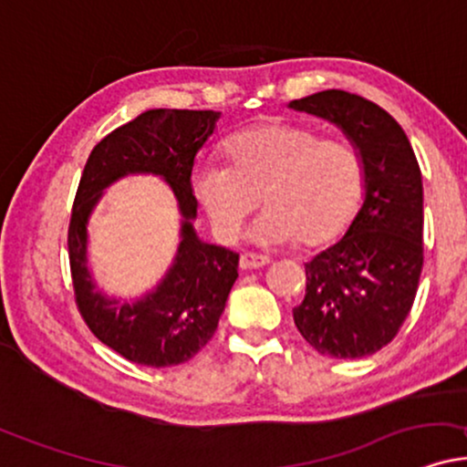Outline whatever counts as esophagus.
Masks as SVG:
<instances>
[{"label":"esophagus","instance_id":"esophagus-1","mask_svg":"<svg viewBox=\"0 0 467 467\" xmlns=\"http://www.w3.org/2000/svg\"><path fill=\"white\" fill-rule=\"evenodd\" d=\"M268 264V257L264 255H255V253H243L240 255V268L243 270H255V268H262Z\"/></svg>","mask_w":467,"mask_h":467}]
</instances>
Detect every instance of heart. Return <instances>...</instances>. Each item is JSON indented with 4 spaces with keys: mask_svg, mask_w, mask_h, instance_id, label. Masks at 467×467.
Instances as JSON below:
<instances>
[{
    "mask_svg": "<svg viewBox=\"0 0 467 467\" xmlns=\"http://www.w3.org/2000/svg\"><path fill=\"white\" fill-rule=\"evenodd\" d=\"M229 164L192 171L194 197L223 240H235L260 205L253 229L262 246L329 243L348 227L366 188L364 160L342 138L295 123H260L224 142Z\"/></svg>",
    "mask_w": 467,
    "mask_h": 467,
    "instance_id": "1",
    "label": "heart"
}]
</instances>
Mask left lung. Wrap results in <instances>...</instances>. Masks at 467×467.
Returning <instances> with one entry per match:
<instances>
[{"mask_svg":"<svg viewBox=\"0 0 467 467\" xmlns=\"http://www.w3.org/2000/svg\"><path fill=\"white\" fill-rule=\"evenodd\" d=\"M337 125L364 160V203L344 238L305 264L295 325L320 355L359 359L394 339L422 273V175L410 138L377 103L347 90L290 101Z\"/></svg>","mask_w":467,"mask_h":467,"instance_id":"8db88e82","label":"left lung"}]
</instances>
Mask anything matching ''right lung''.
<instances>
[{
	"instance_id": "obj_1",
	"label": "right lung",
	"mask_w": 467,
	"mask_h": 467,
	"mask_svg": "<svg viewBox=\"0 0 467 467\" xmlns=\"http://www.w3.org/2000/svg\"><path fill=\"white\" fill-rule=\"evenodd\" d=\"M221 112L147 110L97 142L84 166L68 224V262L75 303L88 329L134 364L177 366L214 336L238 279V253L199 240L192 221V166L214 134ZM158 174L170 183L182 214V240L163 281L134 304L101 296L88 270V218L102 190L125 174Z\"/></svg>"
}]
</instances>
